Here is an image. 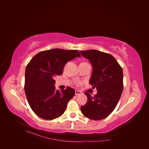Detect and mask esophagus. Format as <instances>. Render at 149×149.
I'll list each match as a JSON object with an SVG mask.
<instances>
[{"instance_id": "1", "label": "esophagus", "mask_w": 149, "mask_h": 149, "mask_svg": "<svg viewBox=\"0 0 149 149\" xmlns=\"http://www.w3.org/2000/svg\"><path fill=\"white\" fill-rule=\"evenodd\" d=\"M82 93H81L80 91H75V95H76V96H78V95H80V94H81Z\"/></svg>"}]
</instances>
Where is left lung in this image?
Here are the masks:
<instances>
[{
  "instance_id": "1",
  "label": "left lung",
  "mask_w": 149,
  "mask_h": 149,
  "mask_svg": "<svg viewBox=\"0 0 149 149\" xmlns=\"http://www.w3.org/2000/svg\"><path fill=\"white\" fill-rule=\"evenodd\" d=\"M93 65L89 83L97 93L91 96L84 94L88 102L81 107L83 114L92 120H101L111 114L120 100L123 91V71L115 58L109 53L95 49L80 52Z\"/></svg>"
}]
</instances>
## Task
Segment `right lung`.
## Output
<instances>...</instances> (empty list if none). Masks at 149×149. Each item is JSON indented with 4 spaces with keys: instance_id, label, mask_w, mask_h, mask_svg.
I'll return each instance as SVG.
<instances>
[{
    "instance_id": "add662e5",
    "label": "right lung",
    "mask_w": 149,
    "mask_h": 149,
    "mask_svg": "<svg viewBox=\"0 0 149 149\" xmlns=\"http://www.w3.org/2000/svg\"><path fill=\"white\" fill-rule=\"evenodd\" d=\"M81 55L77 50L55 48L35 55L25 69V92L31 109L40 118L52 120L61 116L74 96V89L61 91L54 86L68 61Z\"/></svg>"
}]
</instances>
